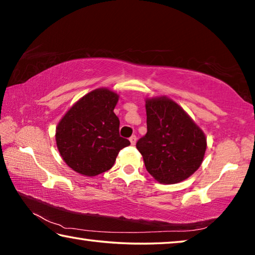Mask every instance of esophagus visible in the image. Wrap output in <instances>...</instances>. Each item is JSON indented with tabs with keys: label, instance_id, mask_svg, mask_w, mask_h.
I'll return each instance as SVG.
<instances>
[{
	"label": "esophagus",
	"instance_id": "esophagus-1",
	"mask_svg": "<svg viewBox=\"0 0 255 255\" xmlns=\"http://www.w3.org/2000/svg\"><path fill=\"white\" fill-rule=\"evenodd\" d=\"M129 140H130L131 145H135L136 144V140H137V137L135 135H132L130 138H129Z\"/></svg>",
	"mask_w": 255,
	"mask_h": 255
}]
</instances>
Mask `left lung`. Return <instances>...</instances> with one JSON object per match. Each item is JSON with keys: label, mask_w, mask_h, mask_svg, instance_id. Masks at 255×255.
<instances>
[{"label": "left lung", "mask_w": 255, "mask_h": 255, "mask_svg": "<svg viewBox=\"0 0 255 255\" xmlns=\"http://www.w3.org/2000/svg\"><path fill=\"white\" fill-rule=\"evenodd\" d=\"M146 115L147 132L136 144L146 170L164 184L188 179L204 159L205 133L182 108L165 97L146 100Z\"/></svg>", "instance_id": "obj_1"}]
</instances>
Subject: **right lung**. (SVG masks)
<instances>
[{"label":"right lung","mask_w":255,"mask_h":255,"mask_svg":"<svg viewBox=\"0 0 255 255\" xmlns=\"http://www.w3.org/2000/svg\"><path fill=\"white\" fill-rule=\"evenodd\" d=\"M118 94L97 89L66 112L56 128V143L71 169L94 176L110 170L118 153L130 141L119 135V118L114 109Z\"/></svg>","instance_id":"right-lung-1"}]
</instances>
